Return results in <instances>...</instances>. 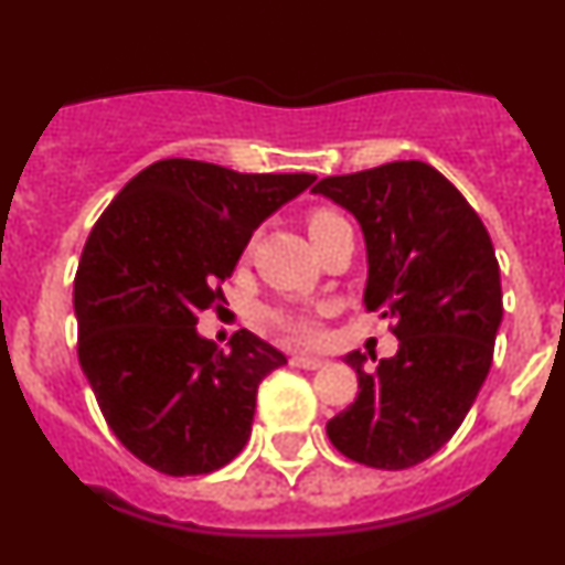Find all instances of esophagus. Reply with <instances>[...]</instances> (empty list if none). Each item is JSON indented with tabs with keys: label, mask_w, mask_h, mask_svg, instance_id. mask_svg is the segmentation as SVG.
<instances>
[{
	"label": "esophagus",
	"mask_w": 565,
	"mask_h": 565,
	"mask_svg": "<svg viewBox=\"0 0 565 565\" xmlns=\"http://www.w3.org/2000/svg\"><path fill=\"white\" fill-rule=\"evenodd\" d=\"M290 365L305 367V371H318V367H323L327 362L318 360V356H310V354H294V356H290Z\"/></svg>",
	"instance_id": "esophagus-1"
}]
</instances>
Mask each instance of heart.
<instances>
[{
    "instance_id": "obj_1",
    "label": "heart",
    "mask_w": 565,
    "mask_h": 565,
    "mask_svg": "<svg viewBox=\"0 0 565 565\" xmlns=\"http://www.w3.org/2000/svg\"><path fill=\"white\" fill-rule=\"evenodd\" d=\"M343 216L332 209H312L307 214V231H310V238L321 236L327 227H332L334 222H340ZM271 323L294 343H312L318 338V321L310 316V312H299V310H275L271 312Z\"/></svg>"
}]
</instances>
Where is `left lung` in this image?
Wrapping results in <instances>:
<instances>
[{
	"instance_id": "left-lung-1",
	"label": "left lung",
	"mask_w": 565,
	"mask_h": 565,
	"mask_svg": "<svg viewBox=\"0 0 565 565\" xmlns=\"http://www.w3.org/2000/svg\"><path fill=\"white\" fill-rule=\"evenodd\" d=\"M312 192L356 216L367 247L365 310L393 321L398 354L365 373L351 351L354 404L327 423L356 465L406 470L465 423L489 376L502 321L500 266L465 194L426 161L321 178Z\"/></svg>"
}]
</instances>
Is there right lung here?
I'll return each mask as SVG.
<instances>
[{"instance_id":"obj_1","label":"right lung","mask_w":565,"mask_h":565,"mask_svg":"<svg viewBox=\"0 0 565 565\" xmlns=\"http://www.w3.org/2000/svg\"><path fill=\"white\" fill-rule=\"evenodd\" d=\"M312 181L161 159L95 222L74 280L79 362L115 437L153 470L214 472L247 445L258 384L285 354L247 329L222 351L194 327L225 301L255 227Z\"/></svg>"}]
</instances>
